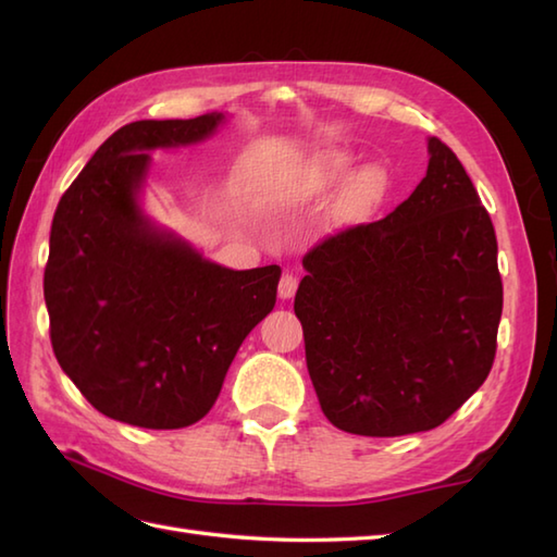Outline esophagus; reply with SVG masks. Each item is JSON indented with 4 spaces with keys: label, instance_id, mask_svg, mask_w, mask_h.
<instances>
[{
    "label": "esophagus",
    "instance_id": "esophagus-1",
    "mask_svg": "<svg viewBox=\"0 0 557 557\" xmlns=\"http://www.w3.org/2000/svg\"><path fill=\"white\" fill-rule=\"evenodd\" d=\"M297 287H299V277H297V272H292V270H285V272H282V277H280V287H277V292H280V299H292L294 294H297Z\"/></svg>",
    "mask_w": 557,
    "mask_h": 557
}]
</instances>
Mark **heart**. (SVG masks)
<instances>
[{
  "label": "heart",
  "mask_w": 557,
  "mask_h": 557,
  "mask_svg": "<svg viewBox=\"0 0 557 557\" xmlns=\"http://www.w3.org/2000/svg\"><path fill=\"white\" fill-rule=\"evenodd\" d=\"M347 170V160L337 156V152H327V156L318 158L306 176L301 180L304 194H323ZM381 194V174L375 170H363L357 176H351L345 194L339 198V215L342 218H359L361 212L369 208Z\"/></svg>",
  "instance_id": "b5f03b06"
}]
</instances>
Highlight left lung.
Masks as SVG:
<instances>
[{
	"label": "left lung",
	"mask_w": 557,
	"mask_h": 557,
	"mask_svg": "<svg viewBox=\"0 0 557 557\" xmlns=\"http://www.w3.org/2000/svg\"><path fill=\"white\" fill-rule=\"evenodd\" d=\"M429 172L369 224L304 256L294 313L306 366L339 431H431L491 373L503 313L498 242L467 170L429 138Z\"/></svg>",
	"instance_id": "1"
}]
</instances>
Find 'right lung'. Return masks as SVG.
<instances>
[{"label": "right lung", "mask_w": 557, "mask_h": 557, "mask_svg": "<svg viewBox=\"0 0 557 557\" xmlns=\"http://www.w3.org/2000/svg\"><path fill=\"white\" fill-rule=\"evenodd\" d=\"M222 114L114 132L59 198L45 265L62 371L104 417L184 429L215 405L246 335L272 311L280 265L210 263L140 212L146 150L208 138Z\"/></svg>", "instance_id": "obj_1"}]
</instances>
